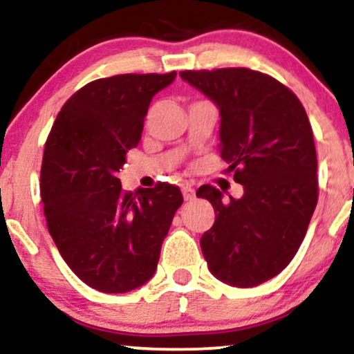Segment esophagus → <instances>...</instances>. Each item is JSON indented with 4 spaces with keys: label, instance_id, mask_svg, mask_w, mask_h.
I'll return each mask as SVG.
<instances>
[{
    "label": "esophagus",
    "instance_id": "34e87169",
    "mask_svg": "<svg viewBox=\"0 0 354 354\" xmlns=\"http://www.w3.org/2000/svg\"><path fill=\"white\" fill-rule=\"evenodd\" d=\"M183 198H185V201H192V199H194L196 198L194 187H191L189 185L183 186Z\"/></svg>",
    "mask_w": 354,
    "mask_h": 354
}]
</instances>
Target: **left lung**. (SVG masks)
I'll use <instances>...</instances> for the list:
<instances>
[{"instance_id":"obj_1","label":"left lung","mask_w":354,"mask_h":354,"mask_svg":"<svg viewBox=\"0 0 354 354\" xmlns=\"http://www.w3.org/2000/svg\"><path fill=\"white\" fill-rule=\"evenodd\" d=\"M181 78L221 111V156L243 196L222 199L204 185L216 221L201 236L209 270L236 288L279 274L297 253L319 199L317 153L302 102L270 75L250 68L185 70Z\"/></svg>"}]
</instances>
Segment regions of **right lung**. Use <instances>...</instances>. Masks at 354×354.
<instances>
[{
  "label": "right lung",
  "instance_id": "add662e5",
  "mask_svg": "<svg viewBox=\"0 0 354 354\" xmlns=\"http://www.w3.org/2000/svg\"><path fill=\"white\" fill-rule=\"evenodd\" d=\"M174 77L125 73L84 84L47 137L40 198L48 232L70 270L101 292H129L153 276L183 204L169 183L132 192L115 176L140 142L151 97Z\"/></svg>",
  "mask_w": 354,
  "mask_h": 354
}]
</instances>
